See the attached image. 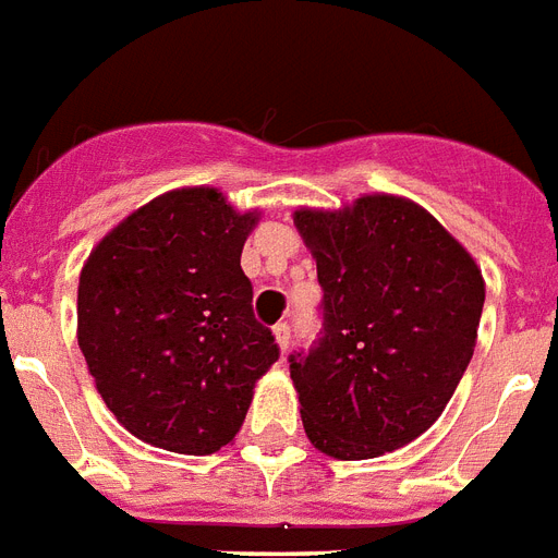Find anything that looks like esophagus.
<instances>
[{"label":"esophagus","mask_w":558,"mask_h":558,"mask_svg":"<svg viewBox=\"0 0 558 558\" xmlns=\"http://www.w3.org/2000/svg\"><path fill=\"white\" fill-rule=\"evenodd\" d=\"M274 333H276V345H279V349H282V351L291 349V325L279 323L274 328Z\"/></svg>","instance_id":"1"}]
</instances>
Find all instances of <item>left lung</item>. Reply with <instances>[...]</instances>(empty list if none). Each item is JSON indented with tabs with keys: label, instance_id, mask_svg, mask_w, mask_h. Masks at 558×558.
Here are the masks:
<instances>
[{
	"label": "left lung",
	"instance_id": "left-lung-1",
	"mask_svg": "<svg viewBox=\"0 0 558 558\" xmlns=\"http://www.w3.org/2000/svg\"><path fill=\"white\" fill-rule=\"evenodd\" d=\"M316 258L323 331L291 354L307 440L340 461L405 447L456 395L478 337L484 279L435 216L398 195L296 209Z\"/></svg>",
	"mask_w": 558,
	"mask_h": 558
}]
</instances>
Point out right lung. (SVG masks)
<instances>
[{"instance_id": "obj_1", "label": "right lung", "mask_w": 558, "mask_h": 558, "mask_svg": "<svg viewBox=\"0 0 558 558\" xmlns=\"http://www.w3.org/2000/svg\"><path fill=\"white\" fill-rule=\"evenodd\" d=\"M256 221L213 186H184L123 218L86 258L80 351L102 403L144 444L218 452L279 360L242 270Z\"/></svg>"}]
</instances>
